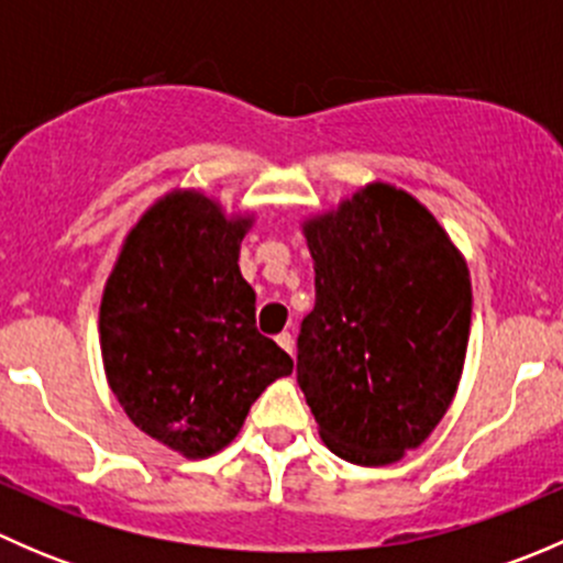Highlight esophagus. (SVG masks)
I'll return each mask as SVG.
<instances>
[{"label": "esophagus", "instance_id": "obj_1", "mask_svg": "<svg viewBox=\"0 0 563 563\" xmlns=\"http://www.w3.org/2000/svg\"><path fill=\"white\" fill-rule=\"evenodd\" d=\"M275 340H277V345H280L283 351H288V354H294V338H291V332H280Z\"/></svg>", "mask_w": 563, "mask_h": 563}]
</instances>
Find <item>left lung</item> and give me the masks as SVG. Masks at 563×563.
<instances>
[{
	"mask_svg": "<svg viewBox=\"0 0 563 563\" xmlns=\"http://www.w3.org/2000/svg\"><path fill=\"white\" fill-rule=\"evenodd\" d=\"M302 231L316 305L297 338V382L334 455L389 465L433 433L457 391L468 266L439 220L384 181Z\"/></svg>",
	"mask_w": 563,
	"mask_h": 563,
	"instance_id": "obj_1",
	"label": "left lung"
}]
</instances>
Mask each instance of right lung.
Returning <instances> with one entry per match:
<instances>
[{
	"mask_svg": "<svg viewBox=\"0 0 563 563\" xmlns=\"http://www.w3.org/2000/svg\"><path fill=\"white\" fill-rule=\"evenodd\" d=\"M250 225L203 192L174 190L141 214L106 283L108 387L135 428L185 457L229 446L261 391L294 371L255 329L240 272Z\"/></svg>",
	"mask_w": 563,
	"mask_h": 563,
	"instance_id": "obj_1",
	"label": "right lung"
}]
</instances>
